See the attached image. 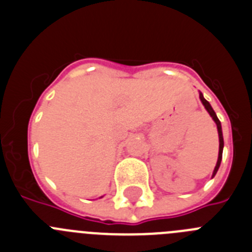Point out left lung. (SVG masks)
<instances>
[{
	"label": "left lung",
	"instance_id": "8db88e82",
	"mask_svg": "<svg viewBox=\"0 0 252 252\" xmlns=\"http://www.w3.org/2000/svg\"><path fill=\"white\" fill-rule=\"evenodd\" d=\"M199 99H201V101H202L203 106H205V109L207 110L208 114L211 115V118L214 119V122L216 123L217 126V131H219V140H220V148H219V158H217V163L216 165H215V169H214V173H212V178H214L215 176H216L217 171H219L220 168V164H221V160H222V151H223V137H222V128H221V122L219 121V118H217L216 113H215V110L212 109V106H211V104L208 103L207 100H206L205 98H203V94L202 93H199Z\"/></svg>",
	"mask_w": 252,
	"mask_h": 252
}]
</instances>
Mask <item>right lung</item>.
I'll return each mask as SVG.
<instances>
[{
  "mask_svg": "<svg viewBox=\"0 0 252 252\" xmlns=\"http://www.w3.org/2000/svg\"><path fill=\"white\" fill-rule=\"evenodd\" d=\"M101 197H103V196H101ZM101 197H100V198H101Z\"/></svg>",
  "mask_w": 252,
  "mask_h": 252,
  "instance_id": "obj_1",
  "label": "right lung"
}]
</instances>
